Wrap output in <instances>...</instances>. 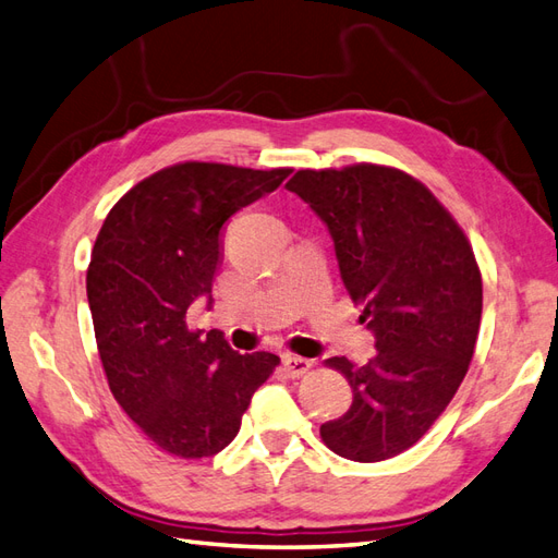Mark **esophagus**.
I'll use <instances>...</instances> for the list:
<instances>
[{"label": "esophagus", "mask_w": 558, "mask_h": 558, "mask_svg": "<svg viewBox=\"0 0 558 558\" xmlns=\"http://www.w3.org/2000/svg\"><path fill=\"white\" fill-rule=\"evenodd\" d=\"M283 368L286 373L291 375V378H300V375H305L312 368V361L303 359V356H295V354H283Z\"/></svg>", "instance_id": "esophagus-1"}]
</instances>
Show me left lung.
I'll list each match as a JSON object with an SVG mask.
<instances>
[{
  "label": "left lung",
  "instance_id": "8db88e82",
  "mask_svg": "<svg viewBox=\"0 0 558 558\" xmlns=\"http://www.w3.org/2000/svg\"><path fill=\"white\" fill-rule=\"evenodd\" d=\"M286 187L333 236L342 283L378 350L366 364L326 361L354 399L322 439L354 462L395 458L423 439L470 368L484 305L474 251L439 199L399 169H305Z\"/></svg>",
  "mask_w": 558,
  "mask_h": 558
}]
</instances>
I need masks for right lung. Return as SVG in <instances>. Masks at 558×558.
<instances>
[{
  "label": "right lung",
  "mask_w": 558,
  "mask_h": 558,
  "mask_svg": "<svg viewBox=\"0 0 558 558\" xmlns=\"http://www.w3.org/2000/svg\"><path fill=\"white\" fill-rule=\"evenodd\" d=\"M289 173L175 163L131 187L98 232L86 295L102 368L124 413L171 456L210 458L232 444L279 366L272 352H234L220 330H190L187 310L210 295L222 225Z\"/></svg>",
  "instance_id": "right-lung-1"
}]
</instances>
